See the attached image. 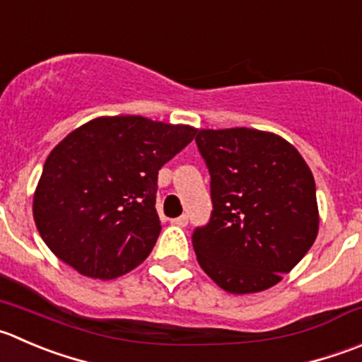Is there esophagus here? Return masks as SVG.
I'll return each instance as SVG.
<instances>
[{"label": "esophagus", "mask_w": 362, "mask_h": 362, "mask_svg": "<svg viewBox=\"0 0 362 362\" xmlns=\"http://www.w3.org/2000/svg\"><path fill=\"white\" fill-rule=\"evenodd\" d=\"M187 223H189L187 216H180V217H175V219H171V224H175V226H180V228L187 226Z\"/></svg>", "instance_id": "obj_1"}]
</instances>
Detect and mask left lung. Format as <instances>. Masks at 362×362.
<instances>
[{
    "label": "left lung",
    "instance_id": "left-lung-1",
    "mask_svg": "<svg viewBox=\"0 0 362 362\" xmlns=\"http://www.w3.org/2000/svg\"><path fill=\"white\" fill-rule=\"evenodd\" d=\"M210 171L212 217L192 235L205 274L228 293L278 285L318 235L310 166L281 136L249 127L199 129Z\"/></svg>",
    "mask_w": 362,
    "mask_h": 362
}]
</instances>
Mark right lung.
<instances>
[{"instance_id":"right-lung-1","label":"right lung","mask_w":362,"mask_h":362,"mask_svg":"<svg viewBox=\"0 0 362 362\" xmlns=\"http://www.w3.org/2000/svg\"><path fill=\"white\" fill-rule=\"evenodd\" d=\"M198 129L139 115L99 117L47 156L33 219L47 247L79 274L115 279L148 258L160 231L157 175Z\"/></svg>"}]
</instances>
